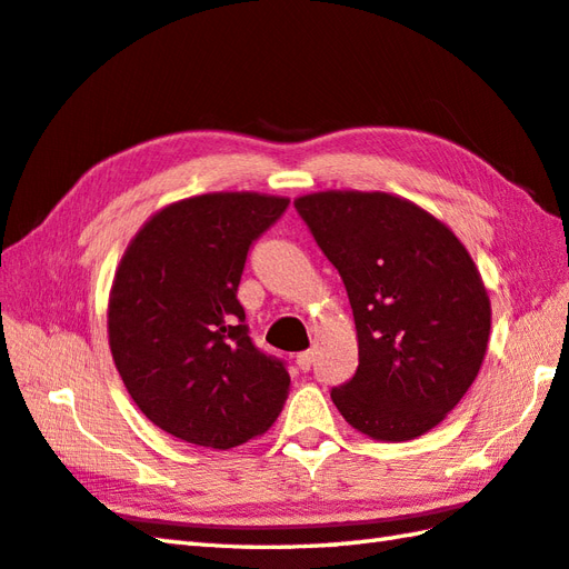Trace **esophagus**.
<instances>
[{
    "label": "esophagus",
    "mask_w": 569,
    "mask_h": 569,
    "mask_svg": "<svg viewBox=\"0 0 569 569\" xmlns=\"http://www.w3.org/2000/svg\"><path fill=\"white\" fill-rule=\"evenodd\" d=\"M296 361H298V367H300V369L308 371V369L312 367V361H316V352H312V349H308V352H300Z\"/></svg>",
    "instance_id": "1"
}]
</instances>
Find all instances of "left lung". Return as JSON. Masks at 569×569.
I'll use <instances>...</instances> for the list:
<instances>
[{"instance_id":"obj_1","label":"left lung","mask_w":569,"mask_h":569,"mask_svg":"<svg viewBox=\"0 0 569 569\" xmlns=\"http://www.w3.org/2000/svg\"><path fill=\"white\" fill-rule=\"evenodd\" d=\"M355 312L359 367L332 389L357 432L406 442L447 418L487 355L491 303L475 259L432 212L393 192L293 200Z\"/></svg>"}]
</instances>
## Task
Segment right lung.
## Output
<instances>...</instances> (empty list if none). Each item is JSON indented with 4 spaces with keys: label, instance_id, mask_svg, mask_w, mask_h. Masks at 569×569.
I'll list each match as a JSON object with an SVG mask.
<instances>
[{
    "label": "right lung",
    "instance_id": "obj_1",
    "mask_svg": "<svg viewBox=\"0 0 569 569\" xmlns=\"http://www.w3.org/2000/svg\"><path fill=\"white\" fill-rule=\"evenodd\" d=\"M266 192H204L131 237L107 300V337L129 396L156 428L229 450L273 426L291 391L251 345L237 300L251 241L288 208Z\"/></svg>",
    "mask_w": 569,
    "mask_h": 569
}]
</instances>
